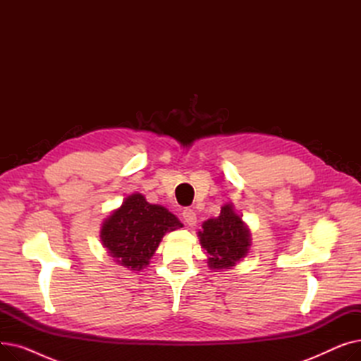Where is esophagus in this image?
Instances as JSON below:
<instances>
[{
    "instance_id": "1",
    "label": "esophagus",
    "mask_w": 361,
    "mask_h": 361,
    "mask_svg": "<svg viewBox=\"0 0 361 361\" xmlns=\"http://www.w3.org/2000/svg\"><path fill=\"white\" fill-rule=\"evenodd\" d=\"M183 218H184V221L187 222V225H190V226H195L196 222H197L196 212H195L193 209H184V211H183Z\"/></svg>"
}]
</instances>
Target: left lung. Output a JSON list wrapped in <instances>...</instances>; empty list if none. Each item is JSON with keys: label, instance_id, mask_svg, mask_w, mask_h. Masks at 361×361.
I'll use <instances>...</instances> for the list:
<instances>
[{"label": "left lung", "instance_id": "8db88e82", "mask_svg": "<svg viewBox=\"0 0 361 361\" xmlns=\"http://www.w3.org/2000/svg\"><path fill=\"white\" fill-rule=\"evenodd\" d=\"M197 235L202 247L209 253L207 264L215 271L235 267L237 262L247 256L252 245L247 225L235 214L230 203L221 207L218 218L204 221Z\"/></svg>", "mask_w": 361, "mask_h": 361}]
</instances>
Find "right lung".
Masks as SVG:
<instances>
[{
	"label": "right lung",
	"instance_id": "right-lung-1",
	"mask_svg": "<svg viewBox=\"0 0 361 361\" xmlns=\"http://www.w3.org/2000/svg\"><path fill=\"white\" fill-rule=\"evenodd\" d=\"M183 224L166 207L150 204L140 193L124 199L102 224L101 241L109 256L130 271H142L166 233Z\"/></svg>",
	"mask_w": 361,
	"mask_h": 361
}]
</instances>
